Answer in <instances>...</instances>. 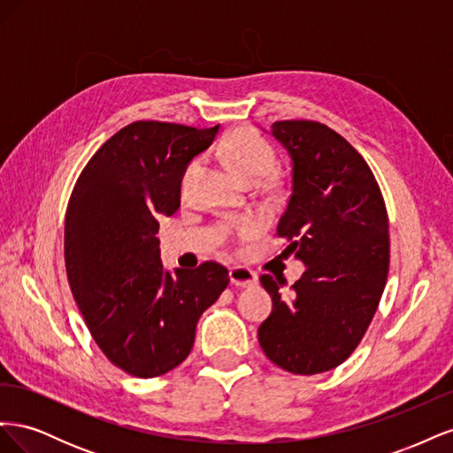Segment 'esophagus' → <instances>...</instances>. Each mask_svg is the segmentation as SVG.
Listing matches in <instances>:
<instances>
[{
  "label": "esophagus",
  "mask_w": 453,
  "mask_h": 453,
  "mask_svg": "<svg viewBox=\"0 0 453 453\" xmlns=\"http://www.w3.org/2000/svg\"><path fill=\"white\" fill-rule=\"evenodd\" d=\"M228 273H230V283L232 285H238V287H251V285H255L258 281L257 273L253 270H250V268H245V266L230 268Z\"/></svg>",
  "instance_id": "34e87169"
}]
</instances>
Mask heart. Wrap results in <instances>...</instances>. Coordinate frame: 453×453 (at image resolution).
Listing matches in <instances>:
<instances>
[{"mask_svg":"<svg viewBox=\"0 0 453 453\" xmlns=\"http://www.w3.org/2000/svg\"><path fill=\"white\" fill-rule=\"evenodd\" d=\"M221 153L226 158V162L242 177L243 181L255 183L263 181L265 177L270 175L273 170V164H276V155H273V149L260 138L258 134L251 130H234L230 135H226L225 142L221 143ZM202 160L195 158L187 164V168L181 173V190L187 193L200 173ZM257 230V223L251 219H245V221L238 223V232L242 236H250Z\"/></svg>","mask_w":453,"mask_h":453,"instance_id":"obj_1","label":"heart"}]
</instances>
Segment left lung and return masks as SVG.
Masks as SVG:
<instances>
[{"label":"left lung","mask_w":453,"mask_h":453,"mask_svg":"<svg viewBox=\"0 0 453 453\" xmlns=\"http://www.w3.org/2000/svg\"><path fill=\"white\" fill-rule=\"evenodd\" d=\"M272 135L291 157L293 193L276 234L306 270L260 283L272 313L258 326L266 357L311 376L344 363L378 310L389 270V221L372 170L340 134L315 120H278Z\"/></svg>","instance_id":"8db88e82"}]
</instances>
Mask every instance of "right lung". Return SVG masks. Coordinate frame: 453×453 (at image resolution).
Wrapping results in <instances>:
<instances>
[{
  "mask_svg": "<svg viewBox=\"0 0 453 453\" xmlns=\"http://www.w3.org/2000/svg\"><path fill=\"white\" fill-rule=\"evenodd\" d=\"M217 132L132 122L96 150L67 203L73 298L105 357L135 378L162 376L187 359L200 315L230 281L213 260L164 272L157 238L158 219L180 208L183 170Z\"/></svg>",
  "mask_w": 453,
  "mask_h": 453,
  "instance_id": "1",
  "label": "right lung"
}]
</instances>
